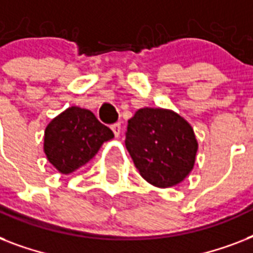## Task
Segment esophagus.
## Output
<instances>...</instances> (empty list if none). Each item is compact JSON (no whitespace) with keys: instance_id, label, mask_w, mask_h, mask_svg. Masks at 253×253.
<instances>
[{"instance_id":"1","label":"esophagus","mask_w":253,"mask_h":253,"mask_svg":"<svg viewBox=\"0 0 253 253\" xmlns=\"http://www.w3.org/2000/svg\"><path fill=\"white\" fill-rule=\"evenodd\" d=\"M111 130H113V132H114V135L118 138L119 135H121V131H122V126H121V123L117 122L114 123L113 126H111Z\"/></svg>"}]
</instances>
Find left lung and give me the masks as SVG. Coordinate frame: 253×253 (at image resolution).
Masks as SVG:
<instances>
[{"mask_svg":"<svg viewBox=\"0 0 253 253\" xmlns=\"http://www.w3.org/2000/svg\"><path fill=\"white\" fill-rule=\"evenodd\" d=\"M126 148L151 185L169 188L192 172L198 150L192 126L167 109H139L128 121Z\"/></svg>","mask_w":253,"mask_h":253,"instance_id":"obj_1","label":"left lung"}]
</instances>
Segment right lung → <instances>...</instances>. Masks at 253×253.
I'll return each mask as SVG.
<instances>
[{"mask_svg": "<svg viewBox=\"0 0 253 253\" xmlns=\"http://www.w3.org/2000/svg\"><path fill=\"white\" fill-rule=\"evenodd\" d=\"M113 138V131L90 110L72 106L45 127L44 154L59 172L69 174L86 164Z\"/></svg>", "mask_w": 253, "mask_h": 253, "instance_id": "1", "label": "right lung"}]
</instances>
